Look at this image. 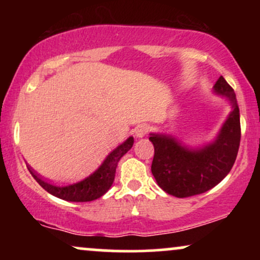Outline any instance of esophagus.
I'll list each match as a JSON object with an SVG mask.
<instances>
[{
	"instance_id": "obj_1",
	"label": "esophagus",
	"mask_w": 260,
	"mask_h": 260,
	"mask_svg": "<svg viewBox=\"0 0 260 260\" xmlns=\"http://www.w3.org/2000/svg\"><path fill=\"white\" fill-rule=\"evenodd\" d=\"M149 132V126L147 124H140L136 128V137L137 138H143V137L147 136V133Z\"/></svg>"
}]
</instances>
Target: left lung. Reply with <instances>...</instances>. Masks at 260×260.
I'll use <instances>...</instances> for the list:
<instances>
[{
    "label": "left lung",
    "mask_w": 260,
    "mask_h": 260,
    "mask_svg": "<svg viewBox=\"0 0 260 260\" xmlns=\"http://www.w3.org/2000/svg\"><path fill=\"white\" fill-rule=\"evenodd\" d=\"M213 89L231 106L213 142L192 148L170 134L150 133L149 137L155 149L151 172L157 186L177 198L201 194L215 187L231 171L237 156L241 123L236 94L222 76Z\"/></svg>",
    "instance_id": "8db88e82"
}]
</instances>
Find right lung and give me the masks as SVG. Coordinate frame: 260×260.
Returning a JSON list of instances; mask_svg holds the SVG:
<instances>
[{
    "mask_svg": "<svg viewBox=\"0 0 260 260\" xmlns=\"http://www.w3.org/2000/svg\"><path fill=\"white\" fill-rule=\"evenodd\" d=\"M133 137L127 138L122 144L113 149L111 153L107 155L106 159L104 160V162L96 171L92 172L84 180L73 184H68V186H55V184L41 180L30 168H29V172L46 192L59 199L68 202H91L103 197L112 186L118 161L133 147Z\"/></svg>",
    "mask_w": 260,
    "mask_h": 260,
    "instance_id": "obj_1",
    "label": "right lung"
}]
</instances>
